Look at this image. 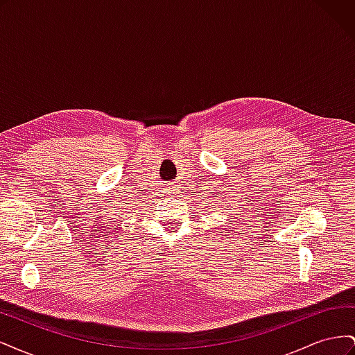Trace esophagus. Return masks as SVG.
Returning <instances> with one entry per match:
<instances>
[{
  "mask_svg": "<svg viewBox=\"0 0 355 355\" xmlns=\"http://www.w3.org/2000/svg\"><path fill=\"white\" fill-rule=\"evenodd\" d=\"M166 192L168 196H175L176 192H178V187L176 185H167V188H166Z\"/></svg>",
  "mask_w": 355,
  "mask_h": 355,
  "instance_id": "1",
  "label": "esophagus"
}]
</instances>
